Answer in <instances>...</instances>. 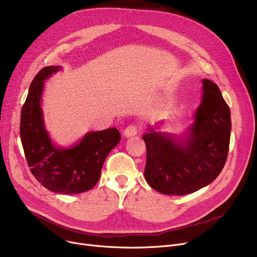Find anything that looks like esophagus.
Wrapping results in <instances>:
<instances>
[{
  "label": "esophagus",
  "mask_w": 257,
  "mask_h": 257,
  "mask_svg": "<svg viewBox=\"0 0 257 257\" xmlns=\"http://www.w3.org/2000/svg\"><path fill=\"white\" fill-rule=\"evenodd\" d=\"M140 131V126L137 124H131L128 127H126V129L124 130V137L126 138H131L137 136L138 132Z\"/></svg>",
  "instance_id": "34e87169"
}]
</instances>
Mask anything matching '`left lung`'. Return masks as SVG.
Instances as JSON below:
<instances>
[{
  "label": "left lung",
  "instance_id": "left-lung-1",
  "mask_svg": "<svg viewBox=\"0 0 257 257\" xmlns=\"http://www.w3.org/2000/svg\"><path fill=\"white\" fill-rule=\"evenodd\" d=\"M202 83V102L182 138L153 127L143 136L147 148L145 178L161 194H192L211 183L225 166L231 132L230 110L217 84L208 79Z\"/></svg>",
  "mask_w": 257,
  "mask_h": 257
}]
</instances>
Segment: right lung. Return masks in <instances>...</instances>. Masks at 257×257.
Here are the masks:
<instances>
[{
	"label": "right lung",
	"mask_w": 257,
	"mask_h": 257,
	"mask_svg": "<svg viewBox=\"0 0 257 257\" xmlns=\"http://www.w3.org/2000/svg\"><path fill=\"white\" fill-rule=\"evenodd\" d=\"M61 66H46L33 79L21 113V140L27 163L36 180L57 194L89 191L100 179L109 152L119 143L116 128L88 132L71 148L54 145L44 123L42 96L45 80Z\"/></svg>",
	"instance_id": "obj_1"
}]
</instances>
